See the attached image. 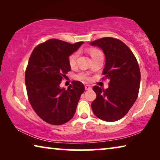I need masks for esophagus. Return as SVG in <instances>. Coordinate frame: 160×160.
Returning a JSON list of instances; mask_svg holds the SVG:
<instances>
[{
    "mask_svg": "<svg viewBox=\"0 0 160 160\" xmlns=\"http://www.w3.org/2000/svg\"><path fill=\"white\" fill-rule=\"evenodd\" d=\"M85 90H90V89H92V87H91V85H85Z\"/></svg>",
    "mask_w": 160,
    "mask_h": 160,
    "instance_id": "obj_1",
    "label": "esophagus"
}]
</instances>
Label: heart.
Segmentation results:
<instances>
[{
  "mask_svg": "<svg viewBox=\"0 0 160 160\" xmlns=\"http://www.w3.org/2000/svg\"><path fill=\"white\" fill-rule=\"evenodd\" d=\"M89 52H90L91 57L92 59L102 54L101 51H100L99 49H97V48H90V49H89ZM78 56H79V51H75V52L72 53L69 56L68 63H69L70 67L74 68L76 66ZM78 78L80 80H90V77L89 76L88 74L85 73V72H80V73L78 74Z\"/></svg>",
  "mask_w": 160,
  "mask_h": 160,
  "instance_id": "obj_1",
  "label": "heart"
}]
</instances>
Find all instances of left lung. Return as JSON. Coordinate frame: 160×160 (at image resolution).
<instances>
[{
    "mask_svg": "<svg viewBox=\"0 0 160 160\" xmlns=\"http://www.w3.org/2000/svg\"><path fill=\"white\" fill-rule=\"evenodd\" d=\"M90 44L103 50L106 63L102 79L109 80L106 90L93 87L97 97L92 102V109L101 120L118 121L128 112L138 95L140 71L137 59L132 51L116 38H101Z\"/></svg>",
    "mask_w": 160,
    "mask_h": 160,
    "instance_id": "1",
    "label": "left lung"
}]
</instances>
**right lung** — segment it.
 <instances>
[{"instance_id": "right-lung-1", "label": "right lung", "mask_w": 160, "mask_h": 160, "mask_svg": "<svg viewBox=\"0 0 160 160\" xmlns=\"http://www.w3.org/2000/svg\"><path fill=\"white\" fill-rule=\"evenodd\" d=\"M82 44L51 39L37 45L29 57L25 70L28 99L37 114L51 125H62L73 117L85 91L80 81H72L68 90L59 86L70 71L69 56Z\"/></svg>"}]
</instances>
